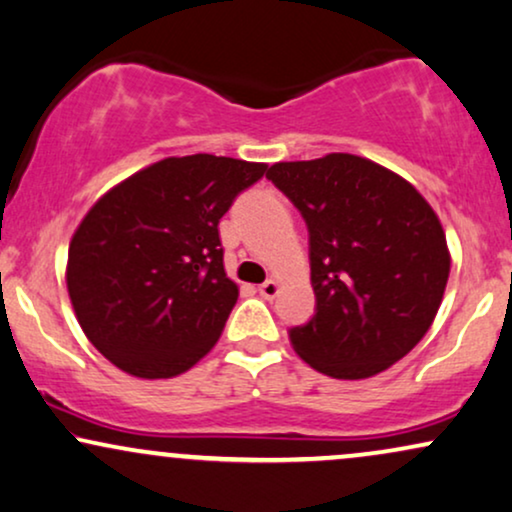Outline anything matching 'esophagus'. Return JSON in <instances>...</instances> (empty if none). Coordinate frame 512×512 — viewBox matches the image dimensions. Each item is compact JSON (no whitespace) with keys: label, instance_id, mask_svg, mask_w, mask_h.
I'll return each mask as SVG.
<instances>
[{"label":"esophagus","instance_id":"esophagus-1","mask_svg":"<svg viewBox=\"0 0 512 512\" xmlns=\"http://www.w3.org/2000/svg\"><path fill=\"white\" fill-rule=\"evenodd\" d=\"M260 295L264 297V300H274V297L278 295V281H274V278L264 281L260 286Z\"/></svg>","mask_w":512,"mask_h":512}]
</instances>
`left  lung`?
<instances>
[{
	"label": "left lung",
	"mask_w": 512,
	"mask_h": 512,
	"mask_svg": "<svg viewBox=\"0 0 512 512\" xmlns=\"http://www.w3.org/2000/svg\"><path fill=\"white\" fill-rule=\"evenodd\" d=\"M267 179L309 231L316 309L288 331L295 352L340 380L371 378L406 357L435 321L451 267L428 200L349 153L276 163Z\"/></svg>",
	"instance_id": "obj_1"
}]
</instances>
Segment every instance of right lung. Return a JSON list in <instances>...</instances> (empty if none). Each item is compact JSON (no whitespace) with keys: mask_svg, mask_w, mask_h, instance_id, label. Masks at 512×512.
I'll return each mask as SVG.
<instances>
[{"mask_svg":"<svg viewBox=\"0 0 512 512\" xmlns=\"http://www.w3.org/2000/svg\"><path fill=\"white\" fill-rule=\"evenodd\" d=\"M267 165L196 153L122 181L77 226L68 295L84 335L137 378H172L205 357L238 300L219 219Z\"/></svg>","mask_w":512,"mask_h":512,"instance_id":"right-lung-1","label":"right lung"}]
</instances>
